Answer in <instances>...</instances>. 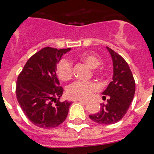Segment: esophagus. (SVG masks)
Wrapping results in <instances>:
<instances>
[{
    "mask_svg": "<svg viewBox=\"0 0 154 154\" xmlns=\"http://www.w3.org/2000/svg\"><path fill=\"white\" fill-rule=\"evenodd\" d=\"M77 101H79L80 103H83V104H86V103H88V101H87V100H78Z\"/></svg>",
    "mask_w": 154,
    "mask_h": 154,
    "instance_id": "obj_1",
    "label": "esophagus"
}]
</instances>
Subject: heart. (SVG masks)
I'll list each match as a JSON object with an SVG mask.
<instances>
[{"mask_svg":"<svg viewBox=\"0 0 154 154\" xmlns=\"http://www.w3.org/2000/svg\"><path fill=\"white\" fill-rule=\"evenodd\" d=\"M79 59L91 68H97L100 63L99 57L92 53H83L79 56ZM95 72L100 74V71L95 70ZM57 74L63 81L71 80L73 77V67L71 62L66 59H62L57 66ZM97 90L98 86L94 82L76 81L68 87L67 94L71 99H88Z\"/></svg>","mask_w":154,"mask_h":154,"instance_id":"1","label":"heart"}]
</instances>
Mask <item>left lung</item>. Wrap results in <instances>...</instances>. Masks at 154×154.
Masks as SVG:
<instances>
[{"label": "left lung", "mask_w": 154, "mask_h": 154, "mask_svg": "<svg viewBox=\"0 0 154 154\" xmlns=\"http://www.w3.org/2000/svg\"><path fill=\"white\" fill-rule=\"evenodd\" d=\"M113 62L112 81L102 94L106 103H100V109L90 119L100 125H112L121 120L128 110L134 97L136 83L132 71L125 59L119 54L106 47Z\"/></svg>", "instance_id": "left-lung-1"}]
</instances>
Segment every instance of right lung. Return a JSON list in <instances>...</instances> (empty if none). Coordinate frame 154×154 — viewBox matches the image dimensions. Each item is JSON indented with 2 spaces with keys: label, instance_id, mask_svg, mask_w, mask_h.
Masks as SVG:
<instances>
[{
  "label": "right lung",
  "instance_id": "right-lung-1",
  "mask_svg": "<svg viewBox=\"0 0 154 154\" xmlns=\"http://www.w3.org/2000/svg\"><path fill=\"white\" fill-rule=\"evenodd\" d=\"M70 50L42 48L27 60L18 74L17 100L27 119L40 128L58 127L68 116L71 102L60 100L63 88L56 68L63 54Z\"/></svg>",
  "mask_w": 154,
  "mask_h": 154
}]
</instances>
